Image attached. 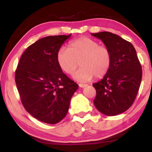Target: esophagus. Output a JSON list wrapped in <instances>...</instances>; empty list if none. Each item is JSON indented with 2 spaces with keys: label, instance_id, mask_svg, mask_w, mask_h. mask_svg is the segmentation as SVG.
<instances>
[{
  "label": "esophagus",
  "instance_id": "esophagus-1",
  "mask_svg": "<svg viewBox=\"0 0 152 152\" xmlns=\"http://www.w3.org/2000/svg\"><path fill=\"white\" fill-rule=\"evenodd\" d=\"M87 86V84H79V86L80 87V88H84V87H86Z\"/></svg>",
  "mask_w": 152,
  "mask_h": 152
}]
</instances>
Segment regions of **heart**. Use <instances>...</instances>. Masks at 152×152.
<instances>
[{"label":"heart","mask_w":152,"mask_h":152,"mask_svg":"<svg viewBox=\"0 0 152 152\" xmlns=\"http://www.w3.org/2000/svg\"><path fill=\"white\" fill-rule=\"evenodd\" d=\"M60 68L68 75H74L75 80L86 82L95 77L101 78L109 72L111 65V53L105 45L88 37H82L69 43L68 49L61 48L57 55Z\"/></svg>","instance_id":"obj_1"}]
</instances>
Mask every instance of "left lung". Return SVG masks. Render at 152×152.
Instances as JSON below:
<instances>
[{
    "mask_svg": "<svg viewBox=\"0 0 152 152\" xmlns=\"http://www.w3.org/2000/svg\"><path fill=\"white\" fill-rule=\"evenodd\" d=\"M101 39L111 53V65L103 79L93 84L96 90L93 103L102 113L113 116L133 104L142 80V68L134 45L109 32L91 33Z\"/></svg>",
    "mask_w": 152,
    "mask_h": 152,
    "instance_id": "left-lung-1",
    "label": "left lung"
}]
</instances>
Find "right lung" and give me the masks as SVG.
<instances>
[{
  "label": "right lung",
  "mask_w": 152,
  "mask_h": 152,
  "mask_svg": "<svg viewBox=\"0 0 152 152\" xmlns=\"http://www.w3.org/2000/svg\"><path fill=\"white\" fill-rule=\"evenodd\" d=\"M71 34L43 37L30 45L20 57L15 82L20 100L33 117L57 124L66 115L78 85L58 65L57 55Z\"/></svg>",
  "instance_id": "obj_1"
}]
</instances>
